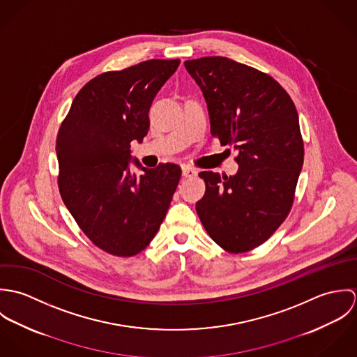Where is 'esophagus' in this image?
<instances>
[{"label": "esophagus", "mask_w": 357, "mask_h": 357, "mask_svg": "<svg viewBox=\"0 0 357 357\" xmlns=\"http://www.w3.org/2000/svg\"><path fill=\"white\" fill-rule=\"evenodd\" d=\"M181 169H183V176L184 177H194V176L198 174V170L191 167V166H188V165H184Z\"/></svg>", "instance_id": "1"}]
</instances>
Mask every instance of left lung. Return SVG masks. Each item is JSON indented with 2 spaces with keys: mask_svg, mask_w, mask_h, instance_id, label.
<instances>
[{
  "mask_svg": "<svg viewBox=\"0 0 357 357\" xmlns=\"http://www.w3.org/2000/svg\"><path fill=\"white\" fill-rule=\"evenodd\" d=\"M199 85L211 136L236 151L235 176L201 172L197 213L210 238L228 253L262 245L290 213L304 163L298 112L278 81L222 56L184 63Z\"/></svg>",
  "mask_w": 357,
  "mask_h": 357,
  "instance_id": "left-lung-1",
  "label": "left lung"
}]
</instances>
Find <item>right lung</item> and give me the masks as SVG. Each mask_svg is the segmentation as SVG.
I'll return each instance as SVG.
<instances>
[{
	"label": "right lung",
	"instance_id": "right-lung-1",
	"mask_svg": "<svg viewBox=\"0 0 357 357\" xmlns=\"http://www.w3.org/2000/svg\"><path fill=\"white\" fill-rule=\"evenodd\" d=\"M180 60L151 59L91 79L57 133L59 191L82 232L104 252L132 257L156 235L181 177L174 163L130 172V143L150 129L153 98Z\"/></svg>",
	"mask_w": 357,
	"mask_h": 357
}]
</instances>
